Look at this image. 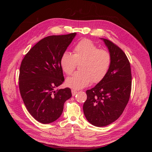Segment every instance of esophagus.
I'll return each instance as SVG.
<instances>
[{"mask_svg": "<svg viewBox=\"0 0 152 152\" xmlns=\"http://www.w3.org/2000/svg\"><path fill=\"white\" fill-rule=\"evenodd\" d=\"M72 94L73 96H74L77 94V91L75 90H72Z\"/></svg>", "mask_w": 152, "mask_h": 152, "instance_id": "esophagus-1", "label": "esophagus"}]
</instances>
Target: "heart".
<instances>
[{
  "instance_id": "heart-1",
  "label": "heart",
  "mask_w": 152,
  "mask_h": 152,
  "mask_svg": "<svg viewBox=\"0 0 152 152\" xmlns=\"http://www.w3.org/2000/svg\"><path fill=\"white\" fill-rule=\"evenodd\" d=\"M80 64L79 70L67 78L66 85L74 89H81L91 82L98 83L107 75L111 64V56L104 49H101L89 39H82L73 49V54L65 52L60 65L66 75H71Z\"/></svg>"
}]
</instances>
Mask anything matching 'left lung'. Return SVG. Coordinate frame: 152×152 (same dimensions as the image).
Returning <instances> with one entry per match:
<instances>
[{
  "mask_svg": "<svg viewBox=\"0 0 152 152\" xmlns=\"http://www.w3.org/2000/svg\"><path fill=\"white\" fill-rule=\"evenodd\" d=\"M104 41L111 56V64L104 79L87 90L83 105L86 119L92 125L104 127L120 117L129 100L132 76L130 63L123 50L112 41Z\"/></svg>",
  "mask_w": 152,
  "mask_h": 152,
  "instance_id": "left-lung-1",
  "label": "left lung"
}]
</instances>
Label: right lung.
<instances>
[{"label":"right lung","mask_w":152,"mask_h":152,"mask_svg":"<svg viewBox=\"0 0 152 152\" xmlns=\"http://www.w3.org/2000/svg\"><path fill=\"white\" fill-rule=\"evenodd\" d=\"M76 35H50L40 40L23 59L19 87L26 108L42 124L56 121L72 96L68 87L55 90L65 80L60 59Z\"/></svg>","instance_id":"1"}]
</instances>
